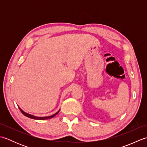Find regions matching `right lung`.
Wrapping results in <instances>:
<instances>
[{
    "label": "right lung",
    "instance_id": "right-lung-1",
    "mask_svg": "<svg viewBox=\"0 0 147 147\" xmlns=\"http://www.w3.org/2000/svg\"><path fill=\"white\" fill-rule=\"evenodd\" d=\"M19 109H20V110L22 112V114L25 115V116H26L28 117H30V118H32V119H37V120H45V119H48L52 118V117H54L55 115H57L59 113V111H58L57 112H56L55 114H53L52 115H51V116H47V117H36V116H34V115H31V114L26 113V112H24V111H22L20 108H19Z\"/></svg>",
    "mask_w": 147,
    "mask_h": 147
}]
</instances>
